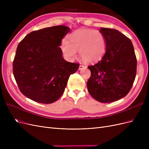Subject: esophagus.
<instances>
[{"label": "esophagus", "mask_w": 149, "mask_h": 149, "mask_svg": "<svg viewBox=\"0 0 149 149\" xmlns=\"http://www.w3.org/2000/svg\"><path fill=\"white\" fill-rule=\"evenodd\" d=\"M86 68V66H84V65H79V70H82L83 68Z\"/></svg>", "instance_id": "obj_1"}]
</instances>
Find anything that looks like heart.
Listing matches in <instances>:
<instances>
[{
  "instance_id": "1",
  "label": "heart",
  "mask_w": 149,
  "mask_h": 149,
  "mask_svg": "<svg viewBox=\"0 0 149 149\" xmlns=\"http://www.w3.org/2000/svg\"><path fill=\"white\" fill-rule=\"evenodd\" d=\"M61 43V49L68 60H73L79 50L82 60L87 63H95L103 57L106 50L104 36L98 30L79 29L70 33Z\"/></svg>"
}]
</instances>
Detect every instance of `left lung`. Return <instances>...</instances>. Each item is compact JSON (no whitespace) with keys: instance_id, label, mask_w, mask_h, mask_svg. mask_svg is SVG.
Returning a JSON list of instances; mask_svg holds the SVG:
<instances>
[{"instance_id":"8db88e82","label":"left lung","mask_w":149,"mask_h":149,"mask_svg":"<svg viewBox=\"0 0 149 149\" xmlns=\"http://www.w3.org/2000/svg\"><path fill=\"white\" fill-rule=\"evenodd\" d=\"M106 50L96 64L89 66L91 76L87 88L99 102H111L125 97L132 88L136 76L137 59L132 43L118 30L101 28Z\"/></svg>"}]
</instances>
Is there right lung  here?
<instances>
[{
    "instance_id": "add662e5",
    "label": "right lung",
    "mask_w": 149,
    "mask_h": 149,
    "mask_svg": "<svg viewBox=\"0 0 149 149\" xmlns=\"http://www.w3.org/2000/svg\"><path fill=\"white\" fill-rule=\"evenodd\" d=\"M70 30L64 25L35 30L18 45L13 73L20 92L26 97L50 104L64 93L70 76L79 66L63 58L60 46Z\"/></svg>"
}]
</instances>
